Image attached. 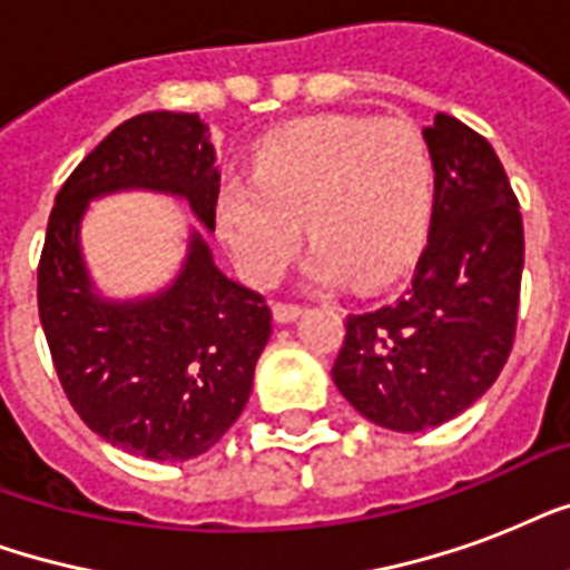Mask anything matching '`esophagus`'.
Here are the masks:
<instances>
[{"label":"esophagus","instance_id":"34e87169","mask_svg":"<svg viewBox=\"0 0 570 570\" xmlns=\"http://www.w3.org/2000/svg\"><path fill=\"white\" fill-rule=\"evenodd\" d=\"M272 313H275V322L286 325V322H293L302 316V304H286V302H277L272 304Z\"/></svg>","mask_w":570,"mask_h":570}]
</instances>
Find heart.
<instances>
[{
	"label": "heart",
	"instance_id": "1",
	"mask_svg": "<svg viewBox=\"0 0 570 570\" xmlns=\"http://www.w3.org/2000/svg\"><path fill=\"white\" fill-rule=\"evenodd\" d=\"M434 215V163L411 124L364 115L293 120L257 138L248 177L215 204V230L257 286H275L302 245L311 277L381 286L420 254Z\"/></svg>",
	"mask_w": 570,
	"mask_h": 570
}]
</instances>
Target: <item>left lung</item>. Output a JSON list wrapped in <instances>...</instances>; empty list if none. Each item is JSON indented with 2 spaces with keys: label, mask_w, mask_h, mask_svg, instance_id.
I'll return each mask as SVG.
<instances>
[{
  "label": "left lung",
  "mask_w": 570,
  "mask_h": 570,
  "mask_svg": "<svg viewBox=\"0 0 570 570\" xmlns=\"http://www.w3.org/2000/svg\"><path fill=\"white\" fill-rule=\"evenodd\" d=\"M434 163L429 245L402 298L346 320L334 384L357 414L423 432L468 411L509 361L523 222L485 138L450 115L423 129Z\"/></svg>",
  "instance_id": "1"
}]
</instances>
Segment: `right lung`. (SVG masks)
I'll list each match as a JSON object with an SVG mask.
<instances>
[{"label":"right lung","mask_w":570,"mask_h":570,"mask_svg":"<svg viewBox=\"0 0 570 570\" xmlns=\"http://www.w3.org/2000/svg\"><path fill=\"white\" fill-rule=\"evenodd\" d=\"M132 189L180 197L213 233L218 168L204 120L136 115L67 177L40 254V325L58 381L94 434L132 455L189 461L239 420L272 311L215 266L200 230H189L180 272L165 289L106 298L85 266L82 218L97 197Z\"/></svg>","instance_id":"obj_1"}]
</instances>
